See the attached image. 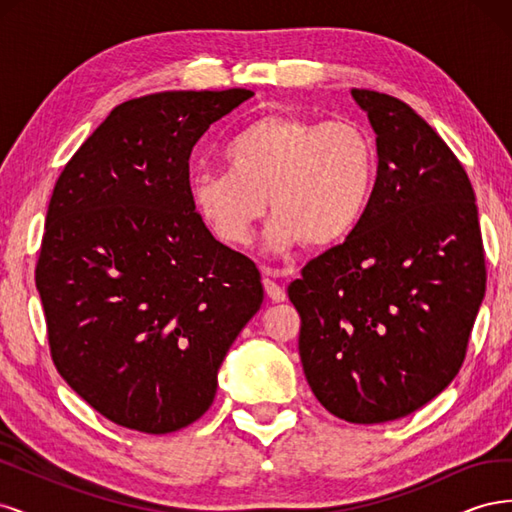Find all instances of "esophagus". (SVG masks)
<instances>
[{
    "label": "esophagus",
    "mask_w": 512,
    "mask_h": 512,
    "mask_svg": "<svg viewBox=\"0 0 512 512\" xmlns=\"http://www.w3.org/2000/svg\"><path fill=\"white\" fill-rule=\"evenodd\" d=\"M288 273H292V271H269L265 280H262V284H265V290H267V297L271 301H275V303L286 301V290L275 282V277L277 275H288Z\"/></svg>",
    "instance_id": "esophagus-1"
}]
</instances>
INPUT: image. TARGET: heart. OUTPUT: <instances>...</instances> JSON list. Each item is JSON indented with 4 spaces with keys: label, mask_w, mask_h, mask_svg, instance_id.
<instances>
[{
    "label": "heart",
    "mask_w": 512,
    "mask_h": 512,
    "mask_svg": "<svg viewBox=\"0 0 512 512\" xmlns=\"http://www.w3.org/2000/svg\"><path fill=\"white\" fill-rule=\"evenodd\" d=\"M228 168H198L190 179L196 215L215 239L250 245L271 198L269 245L331 247L359 226L374 196L378 153L354 121L271 113L230 138Z\"/></svg>",
    "instance_id": "obj_1"
}]
</instances>
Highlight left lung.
<instances>
[{"mask_svg": "<svg viewBox=\"0 0 512 512\" xmlns=\"http://www.w3.org/2000/svg\"><path fill=\"white\" fill-rule=\"evenodd\" d=\"M378 145L363 222L312 258L288 297L320 404L356 425L395 421L463 365L487 269L472 183L429 123L393 96L352 89Z\"/></svg>", "mask_w": 512, "mask_h": 512, "instance_id": "left-lung-1", "label": "left lung"}]
</instances>
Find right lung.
Wrapping results in <instances>:
<instances>
[{"instance_id":"add662e5","label":"right lung","mask_w":512,"mask_h":512,"mask_svg":"<svg viewBox=\"0 0 512 512\" xmlns=\"http://www.w3.org/2000/svg\"><path fill=\"white\" fill-rule=\"evenodd\" d=\"M250 89L162 91L115 106L55 183L36 262L51 359L115 425L188 427L265 290L190 198V156Z\"/></svg>"}]
</instances>
